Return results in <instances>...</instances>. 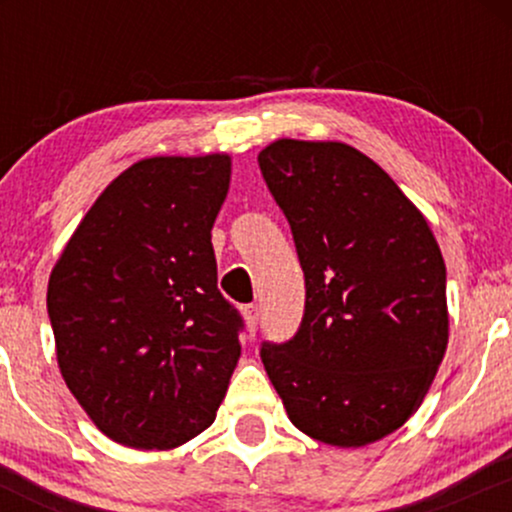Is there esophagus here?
<instances>
[{
    "mask_svg": "<svg viewBox=\"0 0 512 512\" xmlns=\"http://www.w3.org/2000/svg\"><path fill=\"white\" fill-rule=\"evenodd\" d=\"M243 317H245V325H248V332L255 334L257 322H260V308H257L255 303L245 305V308H243Z\"/></svg>",
    "mask_w": 512,
    "mask_h": 512,
    "instance_id": "esophagus-1",
    "label": "esophagus"
}]
</instances>
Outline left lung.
I'll list each match as a JSON object with an SVG mask.
<instances>
[{
	"label": "left lung",
	"mask_w": 512,
	"mask_h": 512,
	"mask_svg": "<svg viewBox=\"0 0 512 512\" xmlns=\"http://www.w3.org/2000/svg\"><path fill=\"white\" fill-rule=\"evenodd\" d=\"M257 163L305 274L301 327L289 342L262 344L264 370L310 438L375 443L421 407L448 346L436 238L354 146L279 139Z\"/></svg>",
	"instance_id": "1"
}]
</instances>
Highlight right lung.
I'll return each instance as SVG.
<instances>
[{
	"label": "right lung",
	"mask_w": 512,
	"mask_h": 512,
	"mask_svg": "<svg viewBox=\"0 0 512 512\" xmlns=\"http://www.w3.org/2000/svg\"><path fill=\"white\" fill-rule=\"evenodd\" d=\"M228 182L226 154L134 163L50 274L64 383L127 448H178L214 424L226 397L243 317L216 286L211 228Z\"/></svg>",
	"instance_id": "right-lung-1"
}]
</instances>
